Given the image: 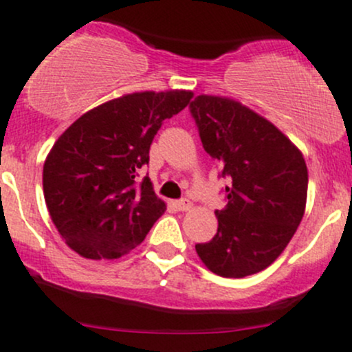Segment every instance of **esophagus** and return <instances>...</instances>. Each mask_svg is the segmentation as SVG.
<instances>
[{
    "mask_svg": "<svg viewBox=\"0 0 352 352\" xmlns=\"http://www.w3.org/2000/svg\"><path fill=\"white\" fill-rule=\"evenodd\" d=\"M173 208L179 209V211H189V209L192 208V202H190L189 199H180V201L173 202Z\"/></svg>",
    "mask_w": 352,
    "mask_h": 352,
    "instance_id": "esophagus-1",
    "label": "esophagus"
}]
</instances>
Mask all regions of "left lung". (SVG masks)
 Segmentation results:
<instances>
[{
    "label": "left lung",
    "mask_w": 352,
    "mask_h": 352,
    "mask_svg": "<svg viewBox=\"0 0 352 352\" xmlns=\"http://www.w3.org/2000/svg\"><path fill=\"white\" fill-rule=\"evenodd\" d=\"M206 153L219 162L226 206L218 232L197 243L206 267L245 278L272 264L300 226L308 170L301 151L274 126L240 102L199 95L189 105Z\"/></svg>",
    "instance_id": "left-lung-1"
}]
</instances>
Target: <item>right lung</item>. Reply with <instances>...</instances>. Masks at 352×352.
<instances>
[{"mask_svg":"<svg viewBox=\"0 0 352 352\" xmlns=\"http://www.w3.org/2000/svg\"><path fill=\"white\" fill-rule=\"evenodd\" d=\"M192 91H138L74 120L47 155L44 197L59 235L85 258H119L144 240L166 206L150 177V146L165 119L186 109Z\"/></svg>","mask_w":352,"mask_h":352,"instance_id":"obj_1","label":"right lung"}]
</instances>
